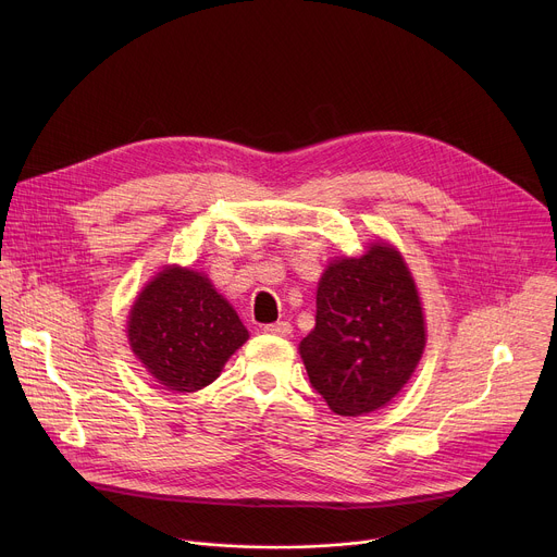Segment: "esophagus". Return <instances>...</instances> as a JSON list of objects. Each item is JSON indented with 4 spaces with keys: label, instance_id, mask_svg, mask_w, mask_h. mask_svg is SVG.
<instances>
[{
    "label": "esophagus",
    "instance_id": "1",
    "mask_svg": "<svg viewBox=\"0 0 557 557\" xmlns=\"http://www.w3.org/2000/svg\"><path fill=\"white\" fill-rule=\"evenodd\" d=\"M290 331H293V326L288 322H275V324L264 326V333L277 335V337H286V335H290Z\"/></svg>",
    "mask_w": 557,
    "mask_h": 557
}]
</instances>
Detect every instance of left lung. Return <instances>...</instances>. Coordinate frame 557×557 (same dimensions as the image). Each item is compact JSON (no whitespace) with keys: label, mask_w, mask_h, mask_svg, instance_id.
Instances as JSON below:
<instances>
[{"label":"left lung","mask_w":557,"mask_h":557,"mask_svg":"<svg viewBox=\"0 0 557 557\" xmlns=\"http://www.w3.org/2000/svg\"><path fill=\"white\" fill-rule=\"evenodd\" d=\"M423 348L421 301L399 253L374 245L326 269L314 329L299 352L333 412L359 417L385 406L412 376Z\"/></svg>","instance_id":"1"}]
</instances>
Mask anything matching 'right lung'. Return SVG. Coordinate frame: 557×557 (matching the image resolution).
Returning <instances> with one entry per match:
<instances>
[{
  "label": "right lung",
  "instance_id": "obj_1",
  "mask_svg": "<svg viewBox=\"0 0 557 557\" xmlns=\"http://www.w3.org/2000/svg\"><path fill=\"white\" fill-rule=\"evenodd\" d=\"M129 346L158 383L176 392L209 385L249 333L211 282L189 269H165L129 312Z\"/></svg>",
  "mask_w": 557,
  "mask_h": 557
}]
</instances>
